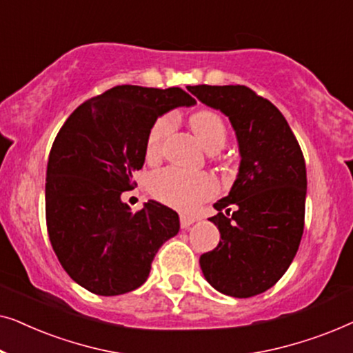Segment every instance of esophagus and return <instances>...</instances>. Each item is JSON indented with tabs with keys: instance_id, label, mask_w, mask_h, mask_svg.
I'll return each mask as SVG.
<instances>
[{
	"instance_id": "esophagus-1",
	"label": "esophagus",
	"mask_w": 353,
	"mask_h": 353,
	"mask_svg": "<svg viewBox=\"0 0 353 353\" xmlns=\"http://www.w3.org/2000/svg\"><path fill=\"white\" fill-rule=\"evenodd\" d=\"M194 221H196V219H192V216H186V215L180 216V225H181L183 230L190 228V226L194 223Z\"/></svg>"
}]
</instances>
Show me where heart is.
<instances>
[{"label":"heart","instance_id":"1","mask_svg":"<svg viewBox=\"0 0 353 353\" xmlns=\"http://www.w3.org/2000/svg\"><path fill=\"white\" fill-rule=\"evenodd\" d=\"M190 125L209 152H219L228 141L225 120L214 110H197L190 117ZM175 128V117L163 114L154 120L146 137V156L156 159ZM149 190L156 199L178 210L190 212L202 201L216 192V183L207 173H190L176 167H167L154 173L149 180Z\"/></svg>","mask_w":353,"mask_h":353}]
</instances>
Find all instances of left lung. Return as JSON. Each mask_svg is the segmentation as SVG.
I'll return each mask as SVG.
<instances>
[{
    "instance_id": "1",
    "label": "left lung",
    "mask_w": 353,
    "mask_h": 353,
    "mask_svg": "<svg viewBox=\"0 0 353 353\" xmlns=\"http://www.w3.org/2000/svg\"><path fill=\"white\" fill-rule=\"evenodd\" d=\"M230 119L239 144V172L230 194L215 202L220 243L201 255L212 288L252 297L278 283L303 233L307 170L291 127L276 105L244 85L188 86Z\"/></svg>"
}]
</instances>
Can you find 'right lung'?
I'll use <instances>...</instances> for the list:
<instances>
[{
  "label": "right lung",
  "instance_id": "obj_1",
  "mask_svg": "<svg viewBox=\"0 0 353 353\" xmlns=\"http://www.w3.org/2000/svg\"><path fill=\"white\" fill-rule=\"evenodd\" d=\"M194 104L181 88L120 85L85 101L57 133L46 170L48 234L62 268L86 291H134L180 231L170 207L148 201L133 214L120 197L137 185L154 120Z\"/></svg>",
  "mask_w": 353,
  "mask_h": 353
}]
</instances>
